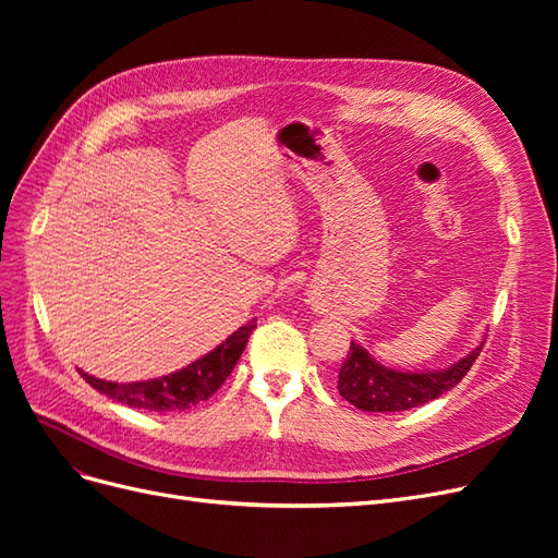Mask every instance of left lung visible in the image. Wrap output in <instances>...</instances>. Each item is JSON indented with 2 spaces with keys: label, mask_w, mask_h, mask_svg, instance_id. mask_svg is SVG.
<instances>
[{
  "label": "left lung",
  "mask_w": 558,
  "mask_h": 558,
  "mask_svg": "<svg viewBox=\"0 0 558 558\" xmlns=\"http://www.w3.org/2000/svg\"><path fill=\"white\" fill-rule=\"evenodd\" d=\"M482 347L484 342L465 353L461 361L442 369L402 373V369L381 365L365 347L351 342L349 356L340 369V377H337V391L363 412L412 410L440 398L459 384L480 356Z\"/></svg>",
  "instance_id": "8db88e82"
}]
</instances>
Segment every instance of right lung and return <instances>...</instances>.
Segmentation results:
<instances>
[{
    "label": "right lung",
    "mask_w": 558,
    "mask_h": 558,
    "mask_svg": "<svg viewBox=\"0 0 558 558\" xmlns=\"http://www.w3.org/2000/svg\"><path fill=\"white\" fill-rule=\"evenodd\" d=\"M253 330H256V318L234 330L226 342L205 353L202 359L165 377L118 384V381L97 379L88 373H83V369H78V375L86 379L95 391L123 402L134 410H144V412L191 410L193 404L211 398L218 388L223 386L234 365H238L242 351L248 342V335Z\"/></svg>",
    "instance_id": "add662e5"
}]
</instances>
